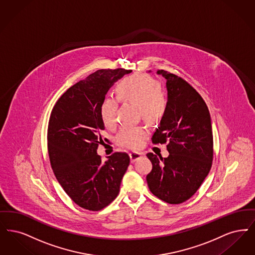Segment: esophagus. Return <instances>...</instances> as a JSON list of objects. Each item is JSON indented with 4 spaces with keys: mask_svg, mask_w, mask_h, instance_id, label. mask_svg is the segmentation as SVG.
<instances>
[{
    "mask_svg": "<svg viewBox=\"0 0 255 255\" xmlns=\"http://www.w3.org/2000/svg\"><path fill=\"white\" fill-rule=\"evenodd\" d=\"M142 155V153H137V152H132V153L129 154V156H130V159H131V162H132H132H134V161H136L137 159H139Z\"/></svg>",
    "mask_w": 255,
    "mask_h": 255,
    "instance_id": "1",
    "label": "esophagus"
}]
</instances>
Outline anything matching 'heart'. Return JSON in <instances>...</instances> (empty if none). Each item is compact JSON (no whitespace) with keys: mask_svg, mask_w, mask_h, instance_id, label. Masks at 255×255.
Segmentation results:
<instances>
[{"mask_svg":"<svg viewBox=\"0 0 255 255\" xmlns=\"http://www.w3.org/2000/svg\"><path fill=\"white\" fill-rule=\"evenodd\" d=\"M121 101L138 107L141 118L149 123H158L167 111L168 102L159 83L147 75H133L124 79L117 87ZM118 102L114 98H106L101 105V118L104 126L113 129L117 125ZM147 136L143 127L124 126L117 135V142L129 149H138Z\"/></svg>","mask_w":255,"mask_h":255,"instance_id":"obj_1","label":"heart"}]
</instances>
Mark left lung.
Listing matches in <instances>:
<instances>
[{
	"instance_id": "1",
	"label": "left lung",
	"mask_w": 255,
	"mask_h": 255,
	"mask_svg": "<svg viewBox=\"0 0 255 255\" xmlns=\"http://www.w3.org/2000/svg\"><path fill=\"white\" fill-rule=\"evenodd\" d=\"M156 74L166 80L168 106L152 140L154 144L168 141L169 155L162 158L147 153L153 169L146 179L159 199L180 204L195 194L211 170V116L201 96L188 82L164 70Z\"/></svg>"
}]
</instances>
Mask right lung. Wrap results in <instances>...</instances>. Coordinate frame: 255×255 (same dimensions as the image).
<instances>
[{"label": "right lung", "mask_w": 255, "mask_h": 255, "mask_svg": "<svg viewBox=\"0 0 255 255\" xmlns=\"http://www.w3.org/2000/svg\"><path fill=\"white\" fill-rule=\"evenodd\" d=\"M131 72L98 70L71 86L52 110L47 132L52 170L72 200L89 211H100L117 197L130 163L125 153L103 162L97 150L104 130L102 102L115 82Z\"/></svg>", "instance_id": "obj_1"}]
</instances>
